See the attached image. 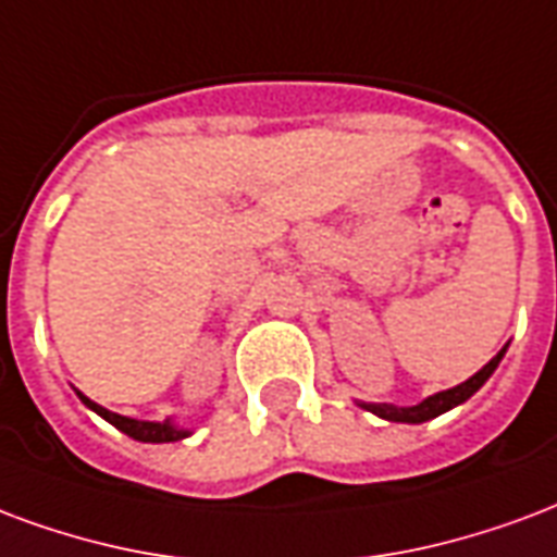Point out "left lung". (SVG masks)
Wrapping results in <instances>:
<instances>
[{
	"mask_svg": "<svg viewBox=\"0 0 557 557\" xmlns=\"http://www.w3.org/2000/svg\"><path fill=\"white\" fill-rule=\"evenodd\" d=\"M505 351H508V345L502 348V351L493 357V360L481 369V372H475L469 381L457 383V386H451V389H443V393L436 395H428L425 401H419V405L413 407H395V405H369V401H362V410H369V413L381 416V419H386V422H407V425H419V422H428V419H436L440 413H446V410H451V407L463 405L467 398H472V395L487 383V377L493 372H496V366L502 362V357H505Z\"/></svg>",
	"mask_w": 557,
	"mask_h": 557,
	"instance_id": "8db88e82",
	"label": "left lung"
}]
</instances>
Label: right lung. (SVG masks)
Returning <instances> with one entry per match:
<instances>
[{
  "instance_id": "obj_1",
  "label": "right lung",
  "mask_w": 557,
  "mask_h": 557,
  "mask_svg": "<svg viewBox=\"0 0 557 557\" xmlns=\"http://www.w3.org/2000/svg\"><path fill=\"white\" fill-rule=\"evenodd\" d=\"M76 395L82 398V405L90 407L94 413L102 416L106 422H111L117 431H123V434L132 436V440H138V443H176V440H185V436L191 434L188 428H176L171 419H164V422H141V419H129V416L111 413V410L100 407L97 401H90L88 395H82L79 389H76Z\"/></svg>"
}]
</instances>
